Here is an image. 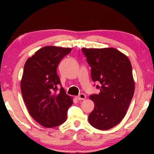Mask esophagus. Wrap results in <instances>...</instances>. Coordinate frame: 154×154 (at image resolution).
<instances>
[{
	"mask_svg": "<svg viewBox=\"0 0 154 154\" xmlns=\"http://www.w3.org/2000/svg\"><path fill=\"white\" fill-rule=\"evenodd\" d=\"M85 98H86L85 94H83V93L80 94L77 97V99H78V100H84Z\"/></svg>",
	"mask_w": 154,
	"mask_h": 154,
	"instance_id": "1",
	"label": "esophagus"
}]
</instances>
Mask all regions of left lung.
<instances>
[{"label":"left lung","mask_w":154,"mask_h":154,"mask_svg":"<svg viewBox=\"0 0 154 154\" xmlns=\"http://www.w3.org/2000/svg\"><path fill=\"white\" fill-rule=\"evenodd\" d=\"M91 67V77L100 83V93L92 94L94 110L88 121L92 127L106 130L118 125L125 116L134 92L132 65L125 54L113 48H82Z\"/></svg>","instance_id":"1"}]
</instances>
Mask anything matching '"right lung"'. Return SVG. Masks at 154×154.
I'll return each mask as SVG.
<instances>
[{
    "mask_svg": "<svg viewBox=\"0 0 154 154\" xmlns=\"http://www.w3.org/2000/svg\"><path fill=\"white\" fill-rule=\"evenodd\" d=\"M71 51V48L45 46L24 64L21 81L23 99L31 117L43 127L54 128L64 123L73 104L57 73L61 60Z\"/></svg>",
    "mask_w": 154,
    "mask_h": 154,
    "instance_id": "obj_1",
    "label": "right lung"
}]
</instances>
